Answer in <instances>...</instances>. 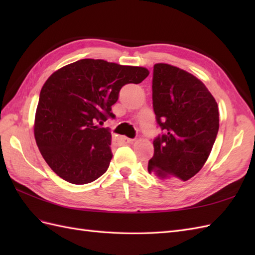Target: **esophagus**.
<instances>
[{
    "label": "esophagus",
    "mask_w": 255,
    "mask_h": 255,
    "mask_svg": "<svg viewBox=\"0 0 255 255\" xmlns=\"http://www.w3.org/2000/svg\"><path fill=\"white\" fill-rule=\"evenodd\" d=\"M118 141L121 142V143H130V142H132L133 141V139H130V138H127V137H125V136H122V137H119L118 138Z\"/></svg>",
    "instance_id": "34e87169"
}]
</instances>
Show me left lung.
I'll return each instance as SVG.
<instances>
[{"mask_svg": "<svg viewBox=\"0 0 255 255\" xmlns=\"http://www.w3.org/2000/svg\"><path fill=\"white\" fill-rule=\"evenodd\" d=\"M152 105L162 133L153 140L148 171L187 181L200 171L219 129L217 102L193 74L166 63L153 67Z\"/></svg>", "mask_w": 255, "mask_h": 255, "instance_id": "left-lung-1", "label": "left lung"}]
</instances>
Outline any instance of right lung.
I'll return each instance as SVG.
<instances>
[{
	"mask_svg": "<svg viewBox=\"0 0 255 255\" xmlns=\"http://www.w3.org/2000/svg\"><path fill=\"white\" fill-rule=\"evenodd\" d=\"M148 75L145 68L101 59H82L50 75L40 91L34 132L58 176L82 185L104 174L113 158L112 134L100 125L115 118L112 106L123 86Z\"/></svg>",
	"mask_w": 255,
	"mask_h": 255,
	"instance_id": "1",
	"label": "right lung"
}]
</instances>
